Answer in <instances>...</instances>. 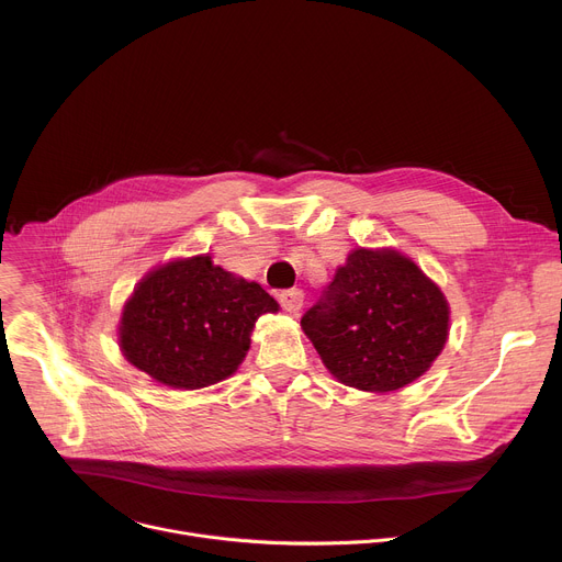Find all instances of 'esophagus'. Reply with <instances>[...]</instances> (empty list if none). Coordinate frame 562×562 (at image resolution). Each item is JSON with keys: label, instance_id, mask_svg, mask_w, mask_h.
Wrapping results in <instances>:
<instances>
[{"label": "esophagus", "instance_id": "obj_1", "mask_svg": "<svg viewBox=\"0 0 562 562\" xmlns=\"http://www.w3.org/2000/svg\"><path fill=\"white\" fill-rule=\"evenodd\" d=\"M280 304L284 306V311H289V313H297L300 308H302V304H304V293H302V289H286V291H282L280 293Z\"/></svg>", "mask_w": 562, "mask_h": 562}]
</instances>
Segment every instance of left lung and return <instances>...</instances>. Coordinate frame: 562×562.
Listing matches in <instances>:
<instances>
[{
	"mask_svg": "<svg viewBox=\"0 0 562 562\" xmlns=\"http://www.w3.org/2000/svg\"><path fill=\"white\" fill-rule=\"evenodd\" d=\"M342 384L386 393L420 378L449 336V304L414 260L356 249L300 319Z\"/></svg>",
	"mask_w": 562,
	"mask_h": 562,
	"instance_id": "obj_1",
	"label": "left lung"
}]
</instances>
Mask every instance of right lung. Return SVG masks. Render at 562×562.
<instances>
[{
    "mask_svg": "<svg viewBox=\"0 0 562 562\" xmlns=\"http://www.w3.org/2000/svg\"><path fill=\"white\" fill-rule=\"evenodd\" d=\"M278 308L258 282L215 267L211 256L173 260L146 273L124 304L120 349L155 382L202 389L243 364L256 319Z\"/></svg>",
    "mask_w": 562,
    "mask_h": 562,
    "instance_id": "add662e5",
    "label": "right lung"
}]
</instances>
